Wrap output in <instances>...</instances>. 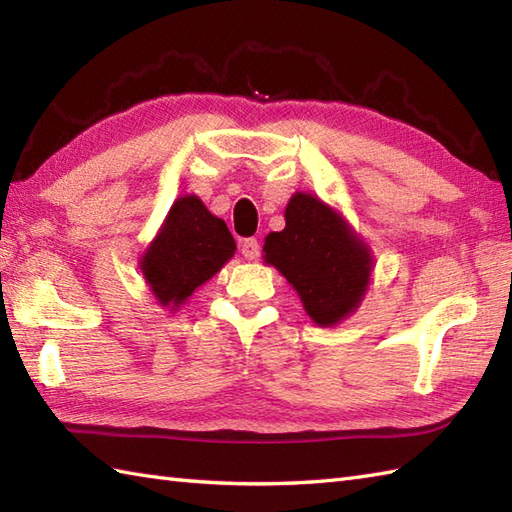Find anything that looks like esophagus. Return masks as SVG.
<instances>
[{
  "label": "esophagus",
  "instance_id": "esophagus-1",
  "mask_svg": "<svg viewBox=\"0 0 512 512\" xmlns=\"http://www.w3.org/2000/svg\"><path fill=\"white\" fill-rule=\"evenodd\" d=\"M240 248H242V255H244L246 259L253 261V259L259 257V242L255 240V237H246V240H242Z\"/></svg>",
  "mask_w": 512,
  "mask_h": 512
}]
</instances>
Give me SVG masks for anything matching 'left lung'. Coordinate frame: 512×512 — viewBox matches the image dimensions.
I'll use <instances>...</instances> for the list:
<instances>
[{"instance_id": "8db88e82", "label": "left lung", "mask_w": 512, "mask_h": 512, "mask_svg": "<svg viewBox=\"0 0 512 512\" xmlns=\"http://www.w3.org/2000/svg\"><path fill=\"white\" fill-rule=\"evenodd\" d=\"M264 259L288 279L320 327L338 325L358 310L371 283L368 246L340 213L312 194L290 198L285 229L266 237Z\"/></svg>"}]
</instances>
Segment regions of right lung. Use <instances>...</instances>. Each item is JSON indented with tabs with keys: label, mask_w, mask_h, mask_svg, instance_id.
<instances>
[{
	"label": "right lung",
	"mask_w": 512,
	"mask_h": 512,
	"mask_svg": "<svg viewBox=\"0 0 512 512\" xmlns=\"http://www.w3.org/2000/svg\"><path fill=\"white\" fill-rule=\"evenodd\" d=\"M235 255V240L198 196L176 198L139 266L159 305L178 310Z\"/></svg>",
	"instance_id": "obj_1"
}]
</instances>
